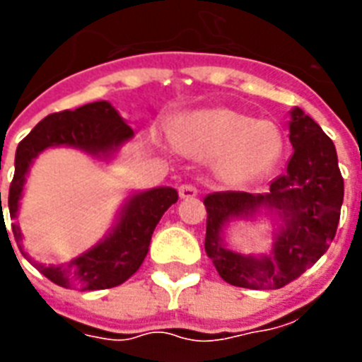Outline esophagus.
Returning a JSON list of instances; mask_svg holds the SVG:
<instances>
[{
    "mask_svg": "<svg viewBox=\"0 0 362 362\" xmlns=\"http://www.w3.org/2000/svg\"><path fill=\"white\" fill-rule=\"evenodd\" d=\"M178 195H180V199H193L197 195V187L192 186V184H182L178 187Z\"/></svg>",
    "mask_w": 362,
    "mask_h": 362,
    "instance_id": "1",
    "label": "esophagus"
}]
</instances>
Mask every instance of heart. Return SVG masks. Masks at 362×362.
Returning <instances> with one entry per match:
<instances>
[{
  "label": "heart",
  "mask_w": 362,
  "mask_h": 362,
  "mask_svg": "<svg viewBox=\"0 0 362 362\" xmlns=\"http://www.w3.org/2000/svg\"><path fill=\"white\" fill-rule=\"evenodd\" d=\"M178 150L214 159L218 178L231 186L255 180L276 163L281 152L280 131L272 122H257L233 109H203L176 125Z\"/></svg>",
  "instance_id": "1"
}]
</instances>
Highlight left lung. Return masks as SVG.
I'll return each instance as SVG.
<instances>
[{
    "mask_svg": "<svg viewBox=\"0 0 362 362\" xmlns=\"http://www.w3.org/2000/svg\"><path fill=\"white\" fill-rule=\"evenodd\" d=\"M289 116L293 156L269 192H216L204 197V250L231 286L280 289L310 269L337 235L344 201L337 148L303 109L295 107ZM259 215L276 223L269 252L240 254L226 246L225 229L231 221Z\"/></svg>",
    "mask_w": 362,
    "mask_h": 362,
    "instance_id": "1",
    "label": "left lung"
}]
</instances>
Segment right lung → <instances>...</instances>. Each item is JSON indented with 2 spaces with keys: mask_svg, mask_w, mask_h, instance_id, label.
I'll return each mask as SVG.
<instances>
[{
  "mask_svg": "<svg viewBox=\"0 0 362 362\" xmlns=\"http://www.w3.org/2000/svg\"><path fill=\"white\" fill-rule=\"evenodd\" d=\"M133 135V129L109 101H95L75 110L47 116L16 148L14 178L8 187L11 220L18 218L20 199L24 195L30 167L47 148H75L99 161H110ZM176 201L178 193L175 187L161 186L146 192H133L122 204L112 229L98 244L67 263L45 264L31 259L28 253L24 255L41 274L62 287L95 291L120 286L139 270L146 257L153 229ZM3 220L5 218L1 216V223ZM13 235L20 242L22 233L18 226H13Z\"/></svg>",
  "mask_w": 362,
  "mask_h": 362,
  "instance_id": "right-lung-1",
  "label": "right lung"
}]
</instances>
